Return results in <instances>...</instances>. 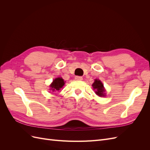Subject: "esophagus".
Returning <instances> with one entry per match:
<instances>
[{
  "instance_id": "34e87169",
  "label": "esophagus",
  "mask_w": 150,
  "mask_h": 150,
  "mask_svg": "<svg viewBox=\"0 0 150 150\" xmlns=\"http://www.w3.org/2000/svg\"><path fill=\"white\" fill-rule=\"evenodd\" d=\"M75 79L76 81H81L83 79V78L81 76H76L75 77Z\"/></svg>"
}]
</instances>
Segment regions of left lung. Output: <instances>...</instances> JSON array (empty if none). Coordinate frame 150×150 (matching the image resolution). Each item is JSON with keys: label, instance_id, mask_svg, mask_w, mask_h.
Wrapping results in <instances>:
<instances>
[{"label": "left lung", "instance_id": "left-lung-1", "mask_svg": "<svg viewBox=\"0 0 150 150\" xmlns=\"http://www.w3.org/2000/svg\"><path fill=\"white\" fill-rule=\"evenodd\" d=\"M94 90H95V93L99 97L106 96L105 89L104 88V85L101 83V81L99 79H95L94 82L92 84Z\"/></svg>", "mask_w": 150, "mask_h": 150}]
</instances>
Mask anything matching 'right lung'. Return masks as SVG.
<instances>
[{"label":"right lung","instance_id":"1","mask_svg":"<svg viewBox=\"0 0 150 150\" xmlns=\"http://www.w3.org/2000/svg\"><path fill=\"white\" fill-rule=\"evenodd\" d=\"M65 82L62 78H57L54 79L51 84L50 85V90H52L53 92L61 90V89L64 85Z\"/></svg>","mask_w":150,"mask_h":150}]
</instances>
